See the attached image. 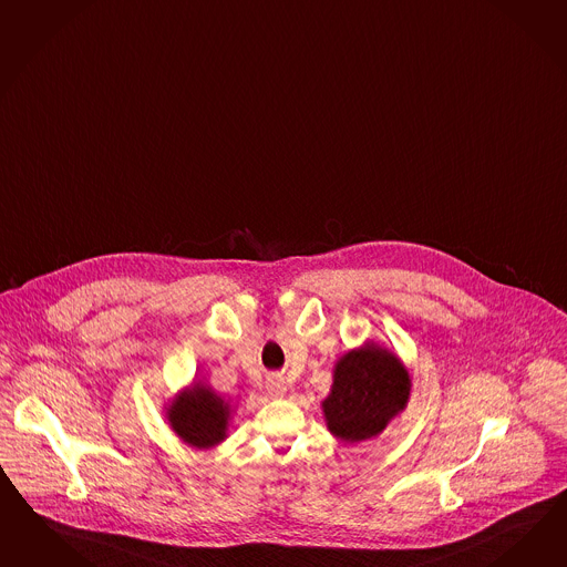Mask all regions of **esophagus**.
Masks as SVG:
<instances>
[{
    "mask_svg": "<svg viewBox=\"0 0 567 567\" xmlns=\"http://www.w3.org/2000/svg\"><path fill=\"white\" fill-rule=\"evenodd\" d=\"M266 390H268L270 396L280 399V396H285V392H287V382H285L282 375L272 373V375H268V380H266Z\"/></svg>",
    "mask_w": 567,
    "mask_h": 567,
    "instance_id": "34e87169",
    "label": "esophagus"
}]
</instances>
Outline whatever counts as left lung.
I'll return each mask as SVG.
<instances>
[{
  "label": "left lung",
  "instance_id": "8db88e82",
  "mask_svg": "<svg viewBox=\"0 0 567 567\" xmlns=\"http://www.w3.org/2000/svg\"><path fill=\"white\" fill-rule=\"evenodd\" d=\"M409 396L411 378L399 357L368 342L338 359L322 402L326 425L342 442H365L404 411Z\"/></svg>",
  "mask_w": 567,
  "mask_h": 567
}]
</instances>
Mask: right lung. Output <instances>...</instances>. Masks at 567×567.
Returning <instances> with one entry per match:
<instances>
[{
  "label": "right lung",
  "mask_w": 567,
  "mask_h": 567,
  "mask_svg": "<svg viewBox=\"0 0 567 567\" xmlns=\"http://www.w3.org/2000/svg\"><path fill=\"white\" fill-rule=\"evenodd\" d=\"M167 419L185 444L208 450L227 437L230 406L213 388L194 382L168 404Z\"/></svg>",
  "instance_id": "1"
}]
</instances>
